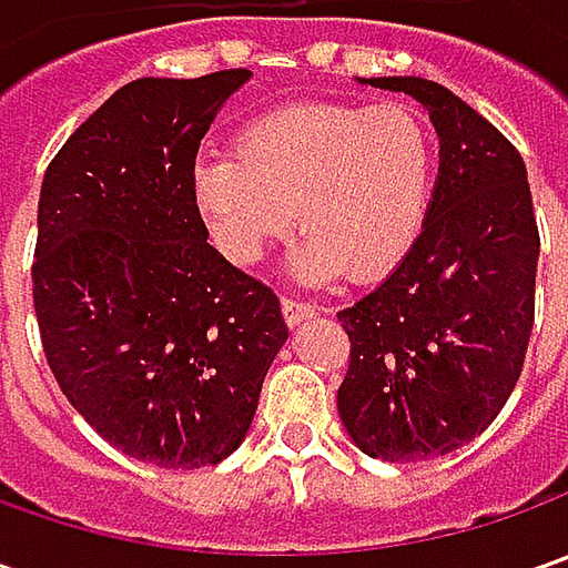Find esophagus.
Segmentation results:
<instances>
[{
	"label": "esophagus",
	"instance_id": "34e87169",
	"mask_svg": "<svg viewBox=\"0 0 568 568\" xmlns=\"http://www.w3.org/2000/svg\"><path fill=\"white\" fill-rule=\"evenodd\" d=\"M281 313H284V318H287V325H300L303 318L316 316V306H310V303H303V300L287 296V300L281 303Z\"/></svg>",
	"mask_w": 568,
	"mask_h": 568
}]
</instances>
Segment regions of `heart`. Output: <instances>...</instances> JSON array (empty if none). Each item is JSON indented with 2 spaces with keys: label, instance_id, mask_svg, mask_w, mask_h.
<instances>
[{
  "label": "heart",
  "instance_id": "b5f03b06",
  "mask_svg": "<svg viewBox=\"0 0 568 568\" xmlns=\"http://www.w3.org/2000/svg\"><path fill=\"white\" fill-rule=\"evenodd\" d=\"M433 144L404 103H291L252 120L236 154H202L189 173L207 236L236 265L258 262L294 227V274L310 284L351 268L388 274L424 230Z\"/></svg>",
  "mask_w": 568,
  "mask_h": 568
}]
</instances>
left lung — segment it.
Listing matches in <instances>:
<instances>
[{
    "instance_id": "left-lung-1",
    "label": "left lung",
    "mask_w": 568,
    "mask_h": 568,
    "mask_svg": "<svg viewBox=\"0 0 568 568\" xmlns=\"http://www.w3.org/2000/svg\"><path fill=\"white\" fill-rule=\"evenodd\" d=\"M414 98L439 135L417 243L341 310L351 366L338 414L382 462H426L480 436L509 402L535 325L540 255L528 170L474 106L426 78H361Z\"/></svg>"
}]
</instances>
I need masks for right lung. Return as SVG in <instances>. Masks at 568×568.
<instances>
[{
  "label": "right lung",
  "instance_id": "1",
  "mask_svg": "<svg viewBox=\"0 0 568 568\" xmlns=\"http://www.w3.org/2000/svg\"><path fill=\"white\" fill-rule=\"evenodd\" d=\"M252 72L139 78L59 148L37 205L33 310L62 395L158 468H202L250 433L287 341L277 296L207 243L189 173Z\"/></svg>",
  "mask_w": 568,
  "mask_h": 568
}]
</instances>
